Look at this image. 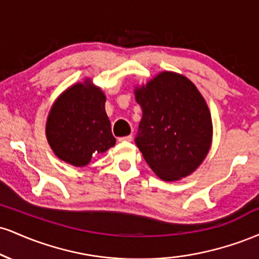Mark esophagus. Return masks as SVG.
I'll use <instances>...</instances> for the list:
<instances>
[{
  "label": "esophagus",
  "instance_id": "obj_1",
  "mask_svg": "<svg viewBox=\"0 0 259 259\" xmlns=\"http://www.w3.org/2000/svg\"><path fill=\"white\" fill-rule=\"evenodd\" d=\"M132 140H133V136L127 135V136H124V138H120L119 141H132Z\"/></svg>",
  "mask_w": 259,
  "mask_h": 259
}]
</instances>
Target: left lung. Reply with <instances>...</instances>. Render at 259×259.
Instances as JSON below:
<instances>
[{
  "label": "left lung",
  "instance_id": "left-lung-1",
  "mask_svg": "<svg viewBox=\"0 0 259 259\" xmlns=\"http://www.w3.org/2000/svg\"><path fill=\"white\" fill-rule=\"evenodd\" d=\"M134 94L142 109L135 142L150 168L164 181L194 173L213 136L209 108L194 82L165 70L136 86Z\"/></svg>",
  "mask_w": 259,
  "mask_h": 259
}]
</instances>
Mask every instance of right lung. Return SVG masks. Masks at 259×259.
<instances>
[{"mask_svg": "<svg viewBox=\"0 0 259 259\" xmlns=\"http://www.w3.org/2000/svg\"><path fill=\"white\" fill-rule=\"evenodd\" d=\"M106 96L86 78L62 92L46 121V138L59 159L84 167L115 145L106 109Z\"/></svg>", "mask_w": 259, "mask_h": 259, "instance_id": "1", "label": "right lung"}]
</instances>
